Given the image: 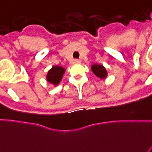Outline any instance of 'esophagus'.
Here are the masks:
<instances>
[{
    "label": "esophagus",
    "instance_id": "esophagus-1",
    "mask_svg": "<svg viewBox=\"0 0 152 152\" xmlns=\"http://www.w3.org/2000/svg\"><path fill=\"white\" fill-rule=\"evenodd\" d=\"M73 63H74V64H78V63H80V60L79 59H74V61H73Z\"/></svg>",
    "mask_w": 152,
    "mask_h": 152
}]
</instances>
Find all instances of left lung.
I'll use <instances>...</instances> for the list:
<instances>
[{
  "label": "left lung",
  "mask_w": 152,
  "mask_h": 152,
  "mask_svg": "<svg viewBox=\"0 0 152 152\" xmlns=\"http://www.w3.org/2000/svg\"><path fill=\"white\" fill-rule=\"evenodd\" d=\"M91 70H92L93 73L101 79H104L108 75L105 68L102 65H99V64H94L91 66Z\"/></svg>",
  "instance_id": "left-lung-1"
}]
</instances>
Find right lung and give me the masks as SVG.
<instances>
[{"instance_id": "obj_1", "label": "right lung", "mask_w": 152, "mask_h": 152, "mask_svg": "<svg viewBox=\"0 0 152 152\" xmlns=\"http://www.w3.org/2000/svg\"><path fill=\"white\" fill-rule=\"evenodd\" d=\"M66 71V69L63 66H54L48 72L47 75V81L51 84L57 86L59 84L61 80L63 78V76Z\"/></svg>"}]
</instances>
